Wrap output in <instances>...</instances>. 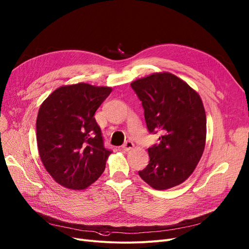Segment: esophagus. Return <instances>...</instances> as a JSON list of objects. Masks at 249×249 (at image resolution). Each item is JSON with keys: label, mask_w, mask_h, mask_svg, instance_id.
<instances>
[{"label": "esophagus", "mask_w": 249, "mask_h": 249, "mask_svg": "<svg viewBox=\"0 0 249 249\" xmlns=\"http://www.w3.org/2000/svg\"><path fill=\"white\" fill-rule=\"evenodd\" d=\"M133 147H134V143L132 142H130V140H127V142L122 145V149L125 151H129Z\"/></svg>", "instance_id": "34e87169"}]
</instances>
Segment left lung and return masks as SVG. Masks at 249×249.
<instances>
[{"label": "left lung", "instance_id": "1", "mask_svg": "<svg viewBox=\"0 0 249 249\" xmlns=\"http://www.w3.org/2000/svg\"><path fill=\"white\" fill-rule=\"evenodd\" d=\"M131 88L142 101L148 131L160 133L138 174L158 190L177 186L192 174L204 149L207 117L200 96L169 72L137 79Z\"/></svg>", "mask_w": 249, "mask_h": 249}]
</instances>
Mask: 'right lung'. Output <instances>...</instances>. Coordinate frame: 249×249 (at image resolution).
<instances>
[{
    "label": "right lung",
    "instance_id": "1",
    "mask_svg": "<svg viewBox=\"0 0 249 249\" xmlns=\"http://www.w3.org/2000/svg\"><path fill=\"white\" fill-rule=\"evenodd\" d=\"M112 89L77 83L61 86L41 104L36 119L40 160L60 185L80 190L102 175L112 151L104 145L94 113Z\"/></svg>",
    "mask_w": 249,
    "mask_h": 249
}]
</instances>
